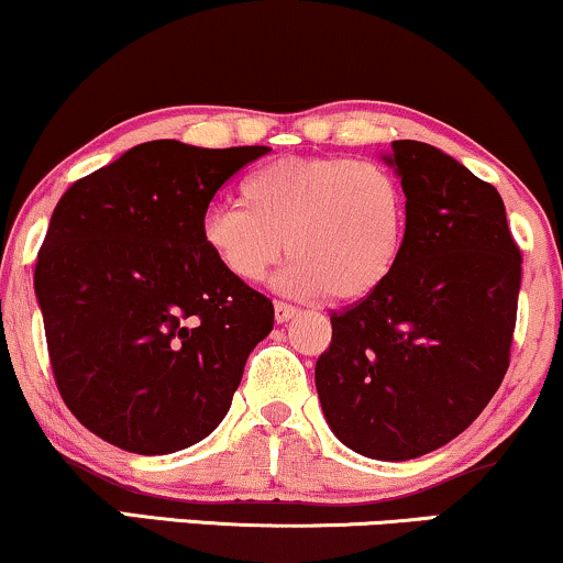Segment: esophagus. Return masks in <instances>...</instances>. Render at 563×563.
I'll list each match as a JSON object with an SVG mask.
<instances>
[{"instance_id": "esophagus-1", "label": "esophagus", "mask_w": 563, "mask_h": 563, "mask_svg": "<svg viewBox=\"0 0 563 563\" xmlns=\"http://www.w3.org/2000/svg\"><path fill=\"white\" fill-rule=\"evenodd\" d=\"M296 306H290V303H286V301H275V322L277 324H283V322H288V319H294L296 317Z\"/></svg>"}]
</instances>
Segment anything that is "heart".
I'll list each match as a JSON object with an SVG mask.
<instances>
[{
    "label": "heart",
    "instance_id": "heart-1",
    "mask_svg": "<svg viewBox=\"0 0 563 563\" xmlns=\"http://www.w3.org/2000/svg\"><path fill=\"white\" fill-rule=\"evenodd\" d=\"M199 239L239 283L265 280L286 249L280 286L358 301L393 277L408 241V195L387 166L340 155L280 158L249 174L241 205H210Z\"/></svg>",
    "mask_w": 563,
    "mask_h": 563
}]
</instances>
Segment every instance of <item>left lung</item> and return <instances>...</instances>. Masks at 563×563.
I'll list each match as a JSON object with an SVG mask.
<instances>
[{
    "instance_id": "obj_1",
    "label": "left lung",
    "mask_w": 563,
    "mask_h": 563,
    "mask_svg": "<svg viewBox=\"0 0 563 563\" xmlns=\"http://www.w3.org/2000/svg\"><path fill=\"white\" fill-rule=\"evenodd\" d=\"M408 241L379 290L332 311L314 379L334 437L372 460L439 450L471 426L509 368L522 254L501 195L462 163L395 140Z\"/></svg>"
}]
</instances>
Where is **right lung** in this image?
<instances>
[{
  "instance_id": "1",
  "label": "right lung",
  "mask_w": 563,
  "mask_h": 563,
  "mask_svg": "<svg viewBox=\"0 0 563 563\" xmlns=\"http://www.w3.org/2000/svg\"><path fill=\"white\" fill-rule=\"evenodd\" d=\"M265 145L153 140L64 191L35 262L62 400L119 450L168 454L216 431L273 301L199 239L210 199Z\"/></svg>"
}]
</instances>
